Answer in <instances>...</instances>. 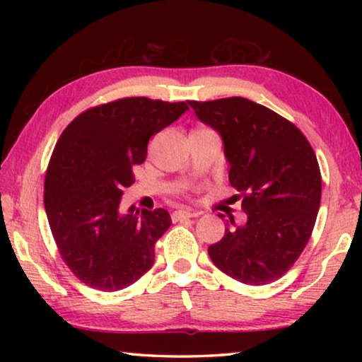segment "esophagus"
Here are the masks:
<instances>
[{
    "instance_id": "obj_1",
    "label": "esophagus",
    "mask_w": 362,
    "mask_h": 362,
    "mask_svg": "<svg viewBox=\"0 0 362 362\" xmlns=\"http://www.w3.org/2000/svg\"><path fill=\"white\" fill-rule=\"evenodd\" d=\"M173 220L174 222H179V220H183V218H189V217H198V214L196 212H189V211H174L173 212Z\"/></svg>"
}]
</instances>
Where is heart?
I'll use <instances>...</instances> for the list:
<instances>
[{
    "instance_id": "obj_1",
    "label": "heart",
    "mask_w": 362,
    "mask_h": 362,
    "mask_svg": "<svg viewBox=\"0 0 362 362\" xmlns=\"http://www.w3.org/2000/svg\"><path fill=\"white\" fill-rule=\"evenodd\" d=\"M194 131H209V129H204V127H196ZM194 131H193V132H194Z\"/></svg>"
}]
</instances>
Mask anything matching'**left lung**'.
Returning a JSON list of instances; mask_svg holds the SVG:
<instances>
[{
    "label": "left lung",
    "mask_w": 362,
    "mask_h": 362,
    "mask_svg": "<svg viewBox=\"0 0 362 362\" xmlns=\"http://www.w3.org/2000/svg\"><path fill=\"white\" fill-rule=\"evenodd\" d=\"M223 140L228 179L247 222L235 220L207 249L220 272L244 284L279 279L303 252L321 203V170L302 131L244 97L188 100ZM222 218V216H218Z\"/></svg>",
    "instance_id": "obj_1"
}]
</instances>
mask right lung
Wrapping results in <instances>:
<instances>
[{"mask_svg": "<svg viewBox=\"0 0 362 362\" xmlns=\"http://www.w3.org/2000/svg\"><path fill=\"white\" fill-rule=\"evenodd\" d=\"M188 110L187 102L126 97L78 115L46 170L45 209L59 254L86 286L115 292L155 263V244L173 220L168 211L119 214L132 168L146 158L151 136Z\"/></svg>", "mask_w": 362, "mask_h": 362, "instance_id": "1", "label": "right lung"}]
</instances>
